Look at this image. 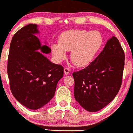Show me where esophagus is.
<instances>
[{"mask_svg": "<svg viewBox=\"0 0 133 133\" xmlns=\"http://www.w3.org/2000/svg\"><path fill=\"white\" fill-rule=\"evenodd\" d=\"M70 72V70L69 68H67V67H65V68H64V74H65V75H68Z\"/></svg>", "mask_w": 133, "mask_h": 133, "instance_id": "34e87169", "label": "esophagus"}]
</instances>
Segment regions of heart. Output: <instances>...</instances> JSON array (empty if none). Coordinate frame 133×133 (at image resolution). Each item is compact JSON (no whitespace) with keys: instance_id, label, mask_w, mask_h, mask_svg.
Segmentation results:
<instances>
[{"instance_id":"1","label":"heart","mask_w":133,"mask_h":133,"mask_svg":"<svg viewBox=\"0 0 133 133\" xmlns=\"http://www.w3.org/2000/svg\"><path fill=\"white\" fill-rule=\"evenodd\" d=\"M103 42V37L98 31L69 30L60 35L58 43L52 44V54L57 61H61L66 57V51L71 50L72 63L77 66L84 67L92 62Z\"/></svg>"}]
</instances>
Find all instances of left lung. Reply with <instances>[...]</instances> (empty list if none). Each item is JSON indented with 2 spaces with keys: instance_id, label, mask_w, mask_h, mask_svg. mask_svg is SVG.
<instances>
[{
  "instance_id": "8db88e82",
  "label": "left lung",
  "mask_w": 133,
  "mask_h": 133,
  "mask_svg": "<svg viewBox=\"0 0 133 133\" xmlns=\"http://www.w3.org/2000/svg\"><path fill=\"white\" fill-rule=\"evenodd\" d=\"M125 54L118 39H108L103 50L87 67L72 74L74 97L90 112L98 111L111 102L122 83Z\"/></svg>"
}]
</instances>
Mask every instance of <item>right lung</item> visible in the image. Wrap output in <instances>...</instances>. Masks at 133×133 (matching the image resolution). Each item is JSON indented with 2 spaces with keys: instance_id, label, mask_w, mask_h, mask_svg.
Segmentation results:
<instances>
[{
  "instance_id": "obj_1",
  "label": "right lung",
  "mask_w": 133,
  "mask_h": 133,
  "mask_svg": "<svg viewBox=\"0 0 133 133\" xmlns=\"http://www.w3.org/2000/svg\"><path fill=\"white\" fill-rule=\"evenodd\" d=\"M37 27L28 24L13 36L7 66L13 95L23 106L34 110L53 98L57 83L63 76V67L44 56L51 50L35 35L39 33Z\"/></svg>"
}]
</instances>
